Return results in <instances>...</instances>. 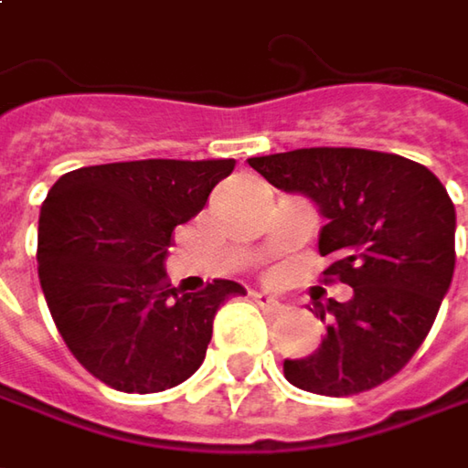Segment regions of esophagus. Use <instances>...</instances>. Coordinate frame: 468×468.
Listing matches in <instances>:
<instances>
[{
	"label": "esophagus",
	"mask_w": 468,
	"mask_h": 468,
	"mask_svg": "<svg viewBox=\"0 0 468 468\" xmlns=\"http://www.w3.org/2000/svg\"><path fill=\"white\" fill-rule=\"evenodd\" d=\"M252 300H255L261 308H266V311H279V308H282L279 297H276V294L266 292V290H261V292H252Z\"/></svg>",
	"instance_id": "34e87169"
}]
</instances>
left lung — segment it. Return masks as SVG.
I'll use <instances>...</instances> for the list:
<instances>
[{"mask_svg": "<svg viewBox=\"0 0 468 468\" xmlns=\"http://www.w3.org/2000/svg\"><path fill=\"white\" fill-rule=\"evenodd\" d=\"M282 192L324 216V282L353 287L347 303H314L326 321L318 350L284 361L315 395H358L395 377L430 335L456 269V207L440 178L409 157L311 147L247 160Z\"/></svg>", "mask_w": 468, "mask_h": 468, "instance_id": "left-lung-1", "label": "left lung"}]
</instances>
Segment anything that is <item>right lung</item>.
Listing matches in <instances>:
<instances>
[{
  "label": "right lung",
  "instance_id": "obj_1",
  "mask_svg": "<svg viewBox=\"0 0 468 468\" xmlns=\"http://www.w3.org/2000/svg\"><path fill=\"white\" fill-rule=\"evenodd\" d=\"M218 160H131L59 176L38 216V282L70 353L121 392H160L205 361L213 318L245 287L178 294L165 279L176 226L234 171Z\"/></svg>",
  "mask_w": 468,
  "mask_h": 468
}]
</instances>
